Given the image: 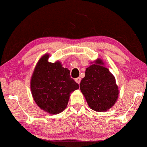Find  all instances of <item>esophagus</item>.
I'll use <instances>...</instances> for the list:
<instances>
[{"label": "esophagus", "instance_id": "34e87169", "mask_svg": "<svg viewBox=\"0 0 147 147\" xmlns=\"http://www.w3.org/2000/svg\"><path fill=\"white\" fill-rule=\"evenodd\" d=\"M75 81H76V82L77 84H80V82H81V78H80V77H78V78H77L75 79Z\"/></svg>", "mask_w": 147, "mask_h": 147}]
</instances>
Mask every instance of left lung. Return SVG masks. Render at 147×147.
Listing matches in <instances>:
<instances>
[{
	"instance_id": "obj_1",
	"label": "left lung",
	"mask_w": 147,
	"mask_h": 147,
	"mask_svg": "<svg viewBox=\"0 0 147 147\" xmlns=\"http://www.w3.org/2000/svg\"><path fill=\"white\" fill-rule=\"evenodd\" d=\"M80 88L89 108L98 112L110 109L119 96L115 77L100 58L91 62L86 69Z\"/></svg>"
}]
</instances>
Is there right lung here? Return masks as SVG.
I'll return each mask as SVG.
<instances>
[{
    "mask_svg": "<svg viewBox=\"0 0 147 147\" xmlns=\"http://www.w3.org/2000/svg\"><path fill=\"white\" fill-rule=\"evenodd\" d=\"M49 54H44L37 63L31 77L30 89L37 105L54 115L65 109L71 93L79 86L60 61L49 62Z\"/></svg>",
    "mask_w": 147,
    "mask_h": 147,
    "instance_id": "obj_1",
    "label": "right lung"
}]
</instances>
